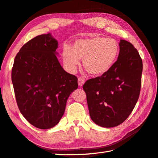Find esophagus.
Listing matches in <instances>:
<instances>
[{"instance_id":"obj_1","label":"esophagus","mask_w":158,"mask_h":158,"mask_svg":"<svg viewBox=\"0 0 158 158\" xmlns=\"http://www.w3.org/2000/svg\"><path fill=\"white\" fill-rule=\"evenodd\" d=\"M85 83V79L83 78V77H80L78 78V84L80 86V87H81V86L84 84Z\"/></svg>"}]
</instances>
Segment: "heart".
Listing matches in <instances>:
<instances>
[{
    "mask_svg": "<svg viewBox=\"0 0 158 158\" xmlns=\"http://www.w3.org/2000/svg\"><path fill=\"white\" fill-rule=\"evenodd\" d=\"M119 46L116 40L101 36L77 40L73 48L65 46L62 57L67 66L75 70L83 59V66L89 75L100 77L112 69L118 57Z\"/></svg>",
    "mask_w": 158,
    "mask_h": 158,
    "instance_id": "b5f03b06",
    "label": "heart"
}]
</instances>
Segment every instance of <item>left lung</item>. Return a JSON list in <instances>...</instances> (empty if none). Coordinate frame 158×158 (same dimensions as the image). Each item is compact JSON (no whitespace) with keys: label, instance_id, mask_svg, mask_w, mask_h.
<instances>
[{"label":"left lung","instance_id":"1","mask_svg":"<svg viewBox=\"0 0 158 158\" xmlns=\"http://www.w3.org/2000/svg\"><path fill=\"white\" fill-rule=\"evenodd\" d=\"M119 46L118 60L112 69L83 85L90 118L103 127H114L124 122L140 96L143 61L130 42L121 40Z\"/></svg>","mask_w":158,"mask_h":158}]
</instances>
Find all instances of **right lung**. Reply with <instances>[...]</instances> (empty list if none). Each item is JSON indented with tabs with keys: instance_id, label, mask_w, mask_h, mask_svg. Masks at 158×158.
<instances>
[{
	"instance_id": "1",
	"label": "right lung",
	"mask_w": 158,
	"mask_h": 158,
	"mask_svg": "<svg viewBox=\"0 0 158 158\" xmlns=\"http://www.w3.org/2000/svg\"><path fill=\"white\" fill-rule=\"evenodd\" d=\"M58 42L51 33L24 44L11 70L15 99L21 114L37 128L53 127L63 116L70 94L78 88L77 77L57 60Z\"/></svg>"
}]
</instances>
